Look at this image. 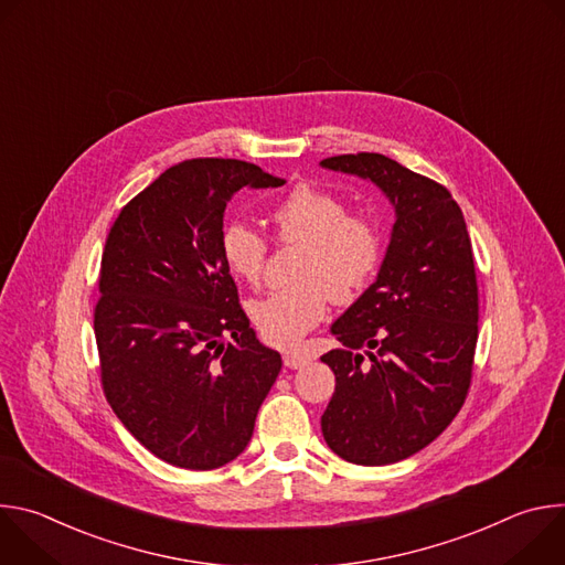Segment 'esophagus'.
Masks as SVG:
<instances>
[{"mask_svg":"<svg viewBox=\"0 0 565 565\" xmlns=\"http://www.w3.org/2000/svg\"><path fill=\"white\" fill-rule=\"evenodd\" d=\"M308 362H310V355H308V353H301V351H290V353L284 355V364H286L288 369H301V366H306Z\"/></svg>","mask_w":565,"mask_h":565,"instance_id":"1","label":"esophagus"}]
</instances>
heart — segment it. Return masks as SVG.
Listing matches in <instances>:
<instances>
[{
  "label": "heart",
  "instance_id": "1",
  "mask_svg": "<svg viewBox=\"0 0 565 565\" xmlns=\"http://www.w3.org/2000/svg\"><path fill=\"white\" fill-rule=\"evenodd\" d=\"M277 244L301 246L297 286L275 290L250 306L259 335L290 349L329 312V301L355 299L382 264L380 223L349 212L347 201L324 188L297 185L273 210ZM221 259L241 281L259 286L268 259V238L246 221H230L221 232Z\"/></svg>",
  "mask_w": 565,
  "mask_h": 565
}]
</instances>
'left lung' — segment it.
I'll return each instance as SVG.
<instances>
[{"instance_id":"obj_1","label":"left lung","mask_w":565,"mask_h":565,"mask_svg":"<svg viewBox=\"0 0 565 565\" xmlns=\"http://www.w3.org/2000/svg\"><path fill=\"white\" fill-rule=\"evenodd\" d=\"M321 166L371 179L395 207L377 279L333 324L342 347L321 355L335 373L321 416L327 445L355 465H391L438 438L469 393L478 340L471 238L451 192L388 156L342 153Z\"/></svg>"}]
</instances>
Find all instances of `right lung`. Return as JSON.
Wrapping results in <instances>:
<instances>
[{"instance_id":"right-lung-1","label":"right lung","mask_w":565,"mask_h":565,"mask_svg":"<svg viewBox=\"0 0 565 565\" xmlns=\"http://www.w3.org/2000/svg\"><path fill=\"white\" fill-rule=\"evenodd\" d=\"M248 185L284 181L236 158L183 160L120 210L103 250L94 331L105 397L145 449L183 469L246 449L281 369L221 259L225 205Z\"/></svg>"}]
</instances>
